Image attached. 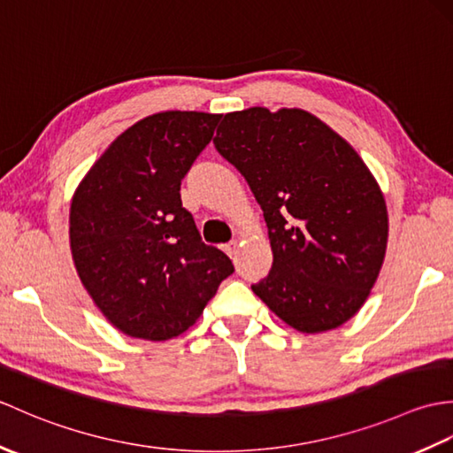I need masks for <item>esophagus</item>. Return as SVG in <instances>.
<instances>
[{"mask_svg":"<svg viewBox=\"0 0 453 453\" xmlns=\"http://www.w3.org/2000/svg\"><path fill=\"white\" fill-rule=\"evenodd\" d=\"M224 251L232 258H235V255H237V242H229L227 245H224Z\"/></svg>","mask_w":453,"mask_h":453,"instance_id":"esophagus-1","label":"esophagus"}]
</instances>
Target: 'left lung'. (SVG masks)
<instances>
[{"label":"left lung","instance_id":"obj_1","mask_svg":"<svg viewBox=\"0 0 453 453\" xmlns=\"http://www.w3.org/2000/svg\"><path fill=\"white\" fill-rule=\"evenodd\" d=\"M214 146L263 208L273 268L253 292L300 333L349 321L388 247L386 198L349 142L302 109L221 117Z\"/></svg>","mask_w":453,"mask_h":453}]
</instances>
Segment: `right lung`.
<instances>
[{
	"instance_id": "right-lung-1",
	"label": "right lung",
	"mask_w": 453,
	"mask_h": 453,
	"mask_svg": "<svg viewBox=\"0 0 453 453\" xmlns=\"http://www.w3.org/2000/svg\"><path fill=\"white\" fill-rule=\"evenodd\" d=\"M219 114L157 112L95 161L70 208V247L81 284L109 323L143 341L195 325L234 265L200 239L180 180Z\"/></svg>"
}]
</instances>
